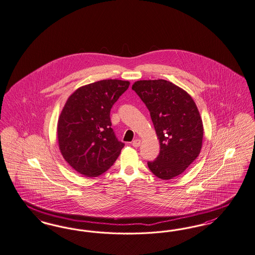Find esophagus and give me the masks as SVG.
<instances>
[{
	"label": "esophagus",
	"mask_w": 255,
	"mask_h": 255,
	"mask_svg": "<svg viewBox=\"0 0 255 255\" xmlns=\"http://www.w3.org/2000/svg\"><path fill=\"white\" fill-rule=\"evenodd\" d=\"M140 143H141V141H140V139H134L133 141H132V146L134 147V148H137V147H139L140 146Z\"/></svg>",
	"instance_id": "esophagus-1"
}]
</instances>
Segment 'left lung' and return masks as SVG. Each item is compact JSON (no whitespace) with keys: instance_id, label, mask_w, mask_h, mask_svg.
Returning a JSON list of instances; mask_svg holds the SVG:
<instances>
[{"instance_id":"1","label":"left lung","mask_w":255,"mask_h":255,"mask_svg":"<svg viewBox=\"0 0 255 255\" xmlns=\"http://www.w3.org/2000/svg\"><path fill=\"white\" fill-rule=\"evenodd\" d=\"M147 106L160 152L148 162L151 172L169 180L181 174L199 155L203 141V123L193 98L165 80H144L132 84Z\"/></svg>"}]
</instances>
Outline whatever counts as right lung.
I'll list each match as a JSON object with an SVG mask.
<instances>
[{"instance_id": "right-lung-1", "label": "right lung", "mask_w": 255, "mask_h": 255, "mask_svg": "<svg viewBox=\"0 0 255 255\" xmlns=\"http://www.w3.org/2000/svg\"><path fill=\"white\" fill-rule=\"evenodd\" d=\"M130 82L103 80L78 88L65 102L57 134L63 158L87 177L105 173L119 157L124 143L111 128L110 111Z\"/></svg>"}]
</instances>
